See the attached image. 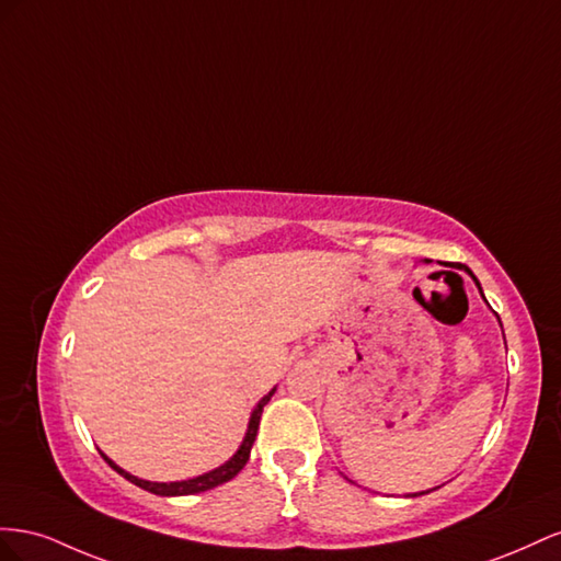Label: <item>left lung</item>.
I'll list each match as a JSON object with an SVG mask.
<instances>
[{
    "instance_id": "left-lung-1",
    "label": "left lung",
    "mask_w": 561,
    "mask_h": 561,
    "mask_svg": "<svg viewBox=\"0 0 561 561\" xmlns=\"http://www.w3.org/2000/svg\"><path fill=\"white\" fill-rule=\"evenodd\" d=\"M451 267H456V270H462V272H468V275L472 277V282L477 284V289H479V294H482V298H484V291H482V284H479V279L474 277V272L468 267V265H460V263H456V265H451ZM484 302H486V298H484ZM495 317H499V314H495ZM499 324H501V317H499ZM501 329H503V324H501ZM432 491V489H430ZM430 491H421V493H411L409 495V499H415V495H423V493H430Z\"/></svg>"
}]
</instances>
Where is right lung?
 Segmentation results:
<instances>
[{"label": "right lung", "mask_w": 561, "mask_h": 561, "mask_svg": "<svg viewBox=\"0 0 561 561\" xmlns=\"http://www.w3.org/2000/svg\"><path fill=\"white\" fill-rule=\"evenodd\" d=\"M275 390H277V388H272V390L261 399V402L255 404V409L251 411L247 435H244L242 444H239V449L232 454V458L222 462V466H218L216 470H209V472H204V474H199V477L181 479V482H148V479H140V477H136V474H131V472L122 470V468L117 466V462L110 460L103 451H101V456L107 460V466H110L112 470H117L124 479H129L131 484H136V486H140V489H146V491H150V493H154V495H192V493L209 491V489H214V486H220V484L230 482V479H232L234 474H239V470H242V468L247 466L249 454H251V446H253V442H255V435H259L263 407L270 402V397L275 394Z\"/></svg>", "instance_id": "right-lung-1"}]
</instances>
